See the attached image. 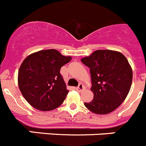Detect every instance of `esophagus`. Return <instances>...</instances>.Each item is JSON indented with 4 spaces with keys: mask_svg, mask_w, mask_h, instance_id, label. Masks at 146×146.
<instances>
[{
    "mask_svg": "<svg viewBox=\"0 0 146 146\" xmlns=\"http://www.w3.org/2000/svg\"><path fill=\"white\" fill-rule=\"evenodd\" d=\"M84 90H85V87L83 86V85H82V83H80L79 86L77 87V91H79V92H81V91H84Z\"/></svg>",
    "mask_w": 146,
    "mask_h": 146,
    "instance_id": "obj_1",
    "label": "esophagus"
}]
</instances>
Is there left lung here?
<instances>
[{
	"label": "left lung",
	"instance_id": "8db88e82",
	"mask_svg": "<svg viewBox=\"0 0 146 146\" xmlns=\"http://www.w3.org/2000/svg\"><path fill=\"white\" fill-rule=\"evenodd\" d=\"M90 68L94 99L85 106L96 114L111 113L120 106L129 92L132 70L122 53L110 50L94 51L81 59Z\"/></svg>",
	"mask_w": 146,
	"mask_h": 146
}]
</instances>
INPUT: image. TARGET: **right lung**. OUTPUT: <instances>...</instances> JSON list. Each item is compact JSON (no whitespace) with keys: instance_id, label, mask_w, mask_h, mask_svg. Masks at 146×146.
<instances>
[{"instance_id":"1","label":"right lung","mask_w":146,"mask_h":146,"mask_svg":"<svg viewBox=\"0 0 146 146\" xmlns=\"http://www.w3.org/2000/svg\"><path fill=\"white\" fill-rule=\"evenodd\" d=\"M71 59L51 49L31 54L23 60L18 72V86L31 106L50 111L64 102L69 91L60 70Z\"/></svg>"}]
</instances>
